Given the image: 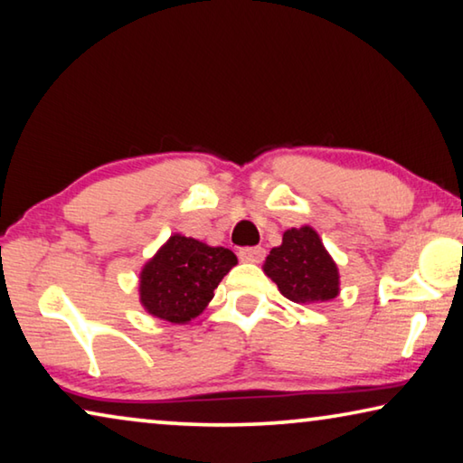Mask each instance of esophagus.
I'll return each mask as SVG.
<instances>
[{
	"mask_svg": "<svg viewBox=\"0 0 463 463\" xmlns=\"http://www.w3.org/2000/svg\"><path fill=\"white\" fill-rule=\"evenodd\" d=\"M240 260L244 262H260L265 259V248L252 246V248H240Z\"/></svg>",
	"mask_w": 463,
	"mask_h": 463,
	"instance_id": "obj_1",
	"label": "esophagus"
}]
</instances>
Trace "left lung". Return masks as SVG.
<instances>
[{
	"mask_svg": "<svg viewBox=\"0 0 463 463\" xmlns=\"http://www.w3.org/2000/svg\"><path fill=\"white\" fill-rule=\"evenodd\" d=\"M262 271L296 304L329 302L339 296V269L310 225L283 232L281 246L269 252Z\"/></svg>",
	"mask_w": 463,
	"mask_h": 463,
	"instance_id": "1",
	"label": "left lung"
}]
</instances>
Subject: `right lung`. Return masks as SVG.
<instances>
[{"label": "right lung", "mask_w": 463, "mask_h": 463, "mask_svg": "<svg viewBox=\"0 0 463 463\" xmlns=\"http://www.w3.org/2000/svg\"><path fill=\"white\" fill-rule=\"evenodd\" d=\"M238 256L230 248L174 233L138 277L140 304L148 315L174 325H186L207 308Z\"/></svg>", "instance_id": "add662e5"}]
</instances>
